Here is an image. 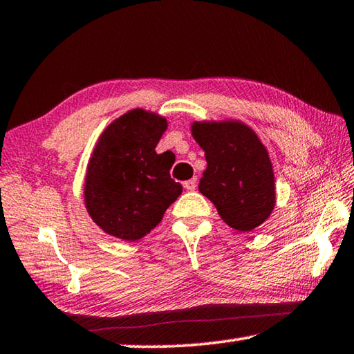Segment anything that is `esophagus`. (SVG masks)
<instances>
[{"instance_id": "1", "label": "esophagus", "mask_w": 354, "mask_h": 354, "mask_svg": "<svg viewBox=\"0 0 354 354\" xmlns=\"http://www.w3.org/2000/svg\"><path fill=\"white\" fill-rule=\"evenodd\" d=\"M183 185H184L185 190H190V192L195 190V187H196V179L192 178V179H189V181H184Z\"/></svg>"}]
</instances>
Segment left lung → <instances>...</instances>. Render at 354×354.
<instances>
[{"mask_svg": "<svg viewBox=\"0 0 354 354\" xmlns=\"http://www.w3.org/2000/svg\"><path fill=\"white\" fill-rule=\"evenodd\" d=\"M190 131L207 162L201 194L232 230L248 232L261 226L270 217L277 194L272 160L259 137L239 120L194 122Z\"/></svg>", "mask_w": 354, "mask_h": 354, "instance_id": "obj_1", "label": "left lung"}]
</instances>
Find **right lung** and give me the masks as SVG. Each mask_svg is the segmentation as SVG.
Listing matches in <instances>:
<instances>
[{"instance_id": "obj_1", "label": "right lung", "mask_w": 354, "mask_h": 354, "mask_svg": "<svg viewBox=\"0 0 354 354\" xmlns=\"http://www.w3.org/2000/svg\"><path fill=\"white\" fill-rule=\"evenodd\" d=\"M167 120L133 109L107 127L93 148L84 183V203L106 234L127 242L160 223L183 185L170 178V160L156 153Z\"/></svg>"}]
</instances>
